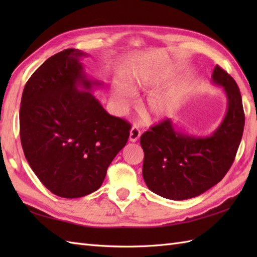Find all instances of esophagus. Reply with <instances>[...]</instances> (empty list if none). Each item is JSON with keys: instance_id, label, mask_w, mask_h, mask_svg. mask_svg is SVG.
Listing matches in <instances>:
<instances>
[{"instance_id": "34e87169", "label": "esophagus", "mask_w": 257, "mask_h": 257, "mask_svg": "<svg viewBox=\"0 0 257 257\" xmlns=\"http://www.w3.org/2000/svg\"><path fill=\"white\" fill-rule=\"evenodd\" d=\"M140 136H141V132L137 127H133L132 129H130L129 140L132 141V143H136V141H138V139L140 138Z\"/></svg>"}]
</instances>
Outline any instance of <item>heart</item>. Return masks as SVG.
Segmentation results:
<instances>
[{"label": "heart", "instance_id": "heart-1", "mask_svg": "<svg viewBox=\"0 0 257 257\" xmlns=\"http://www.w3.org/2000/svg\"><path fill=\"white\" fill-rule=\"evenodd\" d=\"M160 79L147 72L137 73L128 78L127 86L113 84L111 87L112 100L120 110H127L134 102V94H144L156 89L160 85ZM183 98V89L180 85L168 90L158 91L147 98L145 112L151 121L167 118L177 110Z\"/></svg>", "mask_w": 257, "mask_h": 257}]
</instances>
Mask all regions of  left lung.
<instances>
[{
  "instance_id": "obj_1",
  "label": "left lung",
  "mask_w": 257,
  "mask_h": 257,
  "mask_svg": "<svg viewBox=\"0 0 257 257\" xmlns=\"http://www.w3.org/2000/svg\"><path fill=\"white\" fill-rule=\"evenodd\" d=\"M212 83L223 87L227 109L210 136L188 135L166 119L140 137L144 180L162 198L187 200L204 193L224 178L234 161L245 123L242 96L235 80L217 65Z\"/></svg>"
}]
</instances>
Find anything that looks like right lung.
Segmentation results:
<instances>
[{
	"label": "right lung",
	"mask_w": 257,
	"mask_h": 257,
	"mask_svg": "<svg viewBox=\"0 0 257 257\" xmlns=\"http://www.w3.org/2000/svg\"><path fill=\"white\" fill-rule=\"evenodd\" d=\"M84 56L68 48L46 59L26 83L20 108L27 162L52 193L66 199L100 188L130 130L91 92L102 83L87 76Z\"/></svg>",
	"instance_id": "right-lung-1"
}]
</instances>
